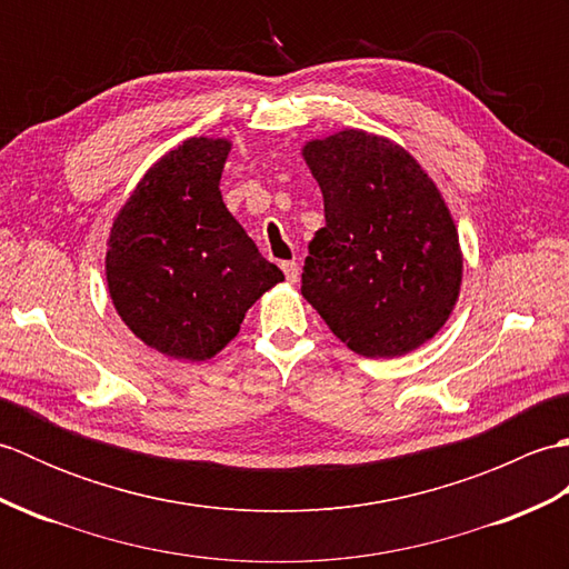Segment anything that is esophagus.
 Segmentation results:
<instances>
[{
	"label": "esophagus",
	"mask_w": 569,
	"mask_h": 569,
	"mask_svg": "<svg viewBox=\"0 0 569 569\" xmlns=\"http://www.w3.org/2000/svg\"><path fill=\"white\" fill-rule=\"evenodd\" d=\"M281 269H283V273H286V278H288V283H298V263L296 261H283L281 263Z\"/></svg>",
	"instance_id": "34e87169"
}]
</instances>
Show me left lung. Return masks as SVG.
<instances>
[{
	"label": "left lung",
	"instance_id": "8db88e82",
	"mask_svg": "<svg viewBox=\"0 0 569 569\" xmlns=\"http://www.w3.org/2000/svg\"><path fill=\"white\" fill-rule=\"evenodd\" d=\"M325 200L310 241L303 298L337 340L393 359L450 320L465 257L440 188L396 141L340 129L300 149Z\"/></svg>",
	"mask_w": 569,
	"mask_h": 569
}]
</instances>
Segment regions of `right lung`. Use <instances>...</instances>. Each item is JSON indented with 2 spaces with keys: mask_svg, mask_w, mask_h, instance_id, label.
Listing matches in <instances>:
<instances>
[{
  "mask_svg": "<svg viewBox=\"0 0 569 569\" xmlns=\"http://www.w3.org/2000/svg\"><path fill=\"white\" fill-rule=\"evenodd\" d=\"M232 141L192 137L166 151L119 208L107 239L112 306L139 340L204 361L234 340L247 310L283 281L222 202Z\"/></svg>",
  "mask_w": 569,
  "mask_h": 569,
  "instance_id": "1",
  "label": "right lung"
}]
</instances>
